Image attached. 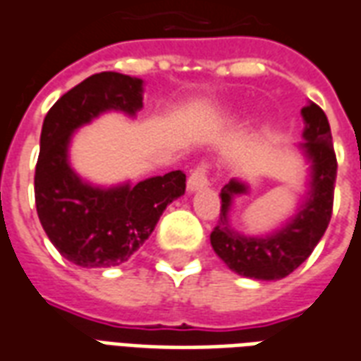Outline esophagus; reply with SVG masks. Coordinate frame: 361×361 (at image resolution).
Segmentation results:
<instances>
[{
    "mask_svg": "<svg viewBox=\"0 0 361 361\" xmlns=\"http://www.w3.org/2000/svg\"><path fill=\"white\" fill-rule=\"evenodd\" d=\"M207 185H209V166L201 164L188 178V191L189 193H195L199 189H205Z\"/></svg>",
    "mask_w": 361,
    "mask_h": 361,
    "instance_id": "esophagus-1",
    "label": "esophagus"
}]
</instances>
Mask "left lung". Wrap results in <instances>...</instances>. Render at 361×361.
<instances>
[{"label": "left lung", "instance_id": "left-lung-1", "mask_svg": "<svg viewBox=\"0 0 361 361\" xmlns=\"http://www.w3.org/2000/svg\"><path fill=\"white\" fill-rule=\"evenodd\" d=\"M303 142L299 150L309 164L301 203L293 216L268 234H242L231 223L234 199L250 193L242 178H233L221 189V215L211 233V246L234 274L259 281H276L289 276L311 256L326 231L332 215L336 154L332 146L330 125L319 105L301 109Z\"/></svg>", "mask_w": 361, "mask_h": 361}]
</instances>
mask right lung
<instances>
[{
    "instance_id": "obj_1",
    "label": "right lung",
    "mask_w": 361,
    "mask_h": 361,
    "mask_svg": "<svg viewBox=\"0 0 361 361\" xmlns=\"http://www.w3.org/2000/svg\"><path fill=\"white\" fill-rule=\"evenodd\" d=\"M140 78L102 72L90 75L58 99L44 117L35 172V203L50 242L80 268L125 264L148 240L166 207L185 193V173L146 178L138 183L95 185L70 164L78 128L103 113L135 117L142 109Z\"/></svg>"
}]
</instances>
